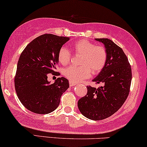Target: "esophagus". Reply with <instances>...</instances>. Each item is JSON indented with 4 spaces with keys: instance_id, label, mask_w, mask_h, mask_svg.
Segmentation results:
<instances>
[{
    "instance_id": "34e87169",
    "label": "esophagus",
    "mask_w": 147,
    "mask_h": 147,
    "mask_svg": "<svg viewBox=\"0 0 147 147\" xmlns=\"http://www.w3.org/2000/svg\"><path fill=\"white\" fill-rule=\"evenodd\" d=\"M69 85H70V87H72V86H74V85H75V83H74V82H72V81H69Z\"/></svg>"
}]
</instances>
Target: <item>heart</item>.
<instances>
[{"mask_svg": "<svg viewBox=\"0 0 147 147\" xmlns=\"http://www.w3.org/2000/svg\"><path fill=\"white\" fill-rule=\"evenodd\" d=\"M72 50L76 54L81 55L79 66H72L63 71L64 77L74 83L80 82L93 75H98L105 68L107 61V51L103 46L96 45L89 40H78L72 45ZM60 64L66 65L71 60V53L67 48L62 47L57 53Z\"/></svg>", "mask_w": 147, "mask_h": 147, "instance_id": "b5f03b06", "label": "heart"}]
</instances>
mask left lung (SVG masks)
<instances>
[{
  "mask_svg": "<svg viewBox=\"0 0 147 147\" xmlns=\"http://www.w3.org/2000/svg\"><path fill=\"white\" fill-rule=\"evenodd\" d=\"M105 45L107 61L105 68L93 81L103 86H87V95L80 98L78 108L85 117L102 120L116 113L129 95L131 69L123 49L109 38H96Z\"/></svg>",
  "mask_w": 147,
  "mask_h": 147,
  "instance_id": "1",
  "label": "left lung"
}]
</instances>
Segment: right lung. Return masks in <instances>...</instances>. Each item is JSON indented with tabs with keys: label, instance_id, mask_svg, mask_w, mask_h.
<instances>
[{
	"label": "right lung",
	"instance_id": "1",
	"mask_svg": "<svg viewBox=\"0 0 147 147\" xmlns=\"http://www.w3.org/2000/svg\"><path fill=\"white\" fill-rule=\"evenodd\" d=\"M69 37L45 34L36 37L20 55L15 76V89L22 105L37 114H48L60 105L62 94L69 87L68 79L59 77L51 84L48 74H55L59 49Z\"/></svg>",
	"mask_w": 147,
	"mask_h": 147
}]
</instances>
